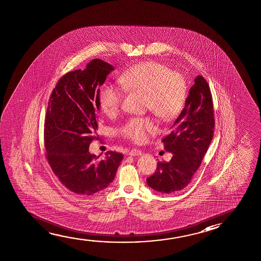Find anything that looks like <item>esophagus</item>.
<instances>
[{"label": "esophagus", "mask_w": 261, "mask_h": 261, "mask_svg": "<svg viewBox=\"0 0 261 261\" xmlns=\"http://www.w3.org/2000/svg\"><path fill=\"white\" fill-rule=\"evenodd\" d=\"M141 153H142V151L139 149H132L128 152V154L131 155V156H137V155H140Z\"/></svg>", "instance_id": "1"}]
</instances>
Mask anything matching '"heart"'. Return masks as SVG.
<instances>
[{
	"instance_id": "obj_1",
	"label": "heart",
	"mask_w": 261,
	"mask_h": 261,
	"mask_svg": "<svg viewBox=\"0 0 261 261\" xmlns=\"http://www.w3.org/2000/svg\"><path fill=\"white\" fill-rule=\"evenodd\" d=\"M118 83L126 92L144 93V109L164 122L174 120L185 106L188 96L185 76L159 62L147 61L132 65L121 73ZM123 99V91L112 83L106 82L99 88L98 102L107 116H116ZM154 130L151 117H133L118 126L117 133L125 139L143 143Z\"/></svg>"
}]
</instances>
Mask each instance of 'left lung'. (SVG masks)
I'll return each mask as SVG.
<instances>
[{"mask_svg": "<svg viewBox=\"0 0 261 261\" xmlns=\"http://www.w3.org/2000/svg\"><path fill=\"white\" fill-rule=\"evenodd\" d=\"M215 128L211 91L202 75L189 90L185 108L163 138L164 148L172 152L170 162H158L146 179L150 188L165 194L178 192L189 185L211 144Z\"/></svg>", "mask_w": 261, "mask_h": 261, "instance_id": "left-lung-1", "label": "left lung"}]
</instances>
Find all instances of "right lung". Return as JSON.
Instances as JSON below:
<instances>
[{"mask_svg": "<svg viewBox=\"0 0 261 261\" xmlns=\"http://www.w3.org/2000/svg\"><path fill=\"white\" fill-rule=\"evenodd\" d=\"M114 70L93 59L86 69L65 73L57 82L46 109L44 129L45 157L59 181L70 191L91 196L113 181L123 154L107 152L104 160L91 154L97 137L98 91Z\"/></svg>", "mask_w": 261, "mask_h": 261, "instance_id": "1", "label": "right lung"}]
</instances>
